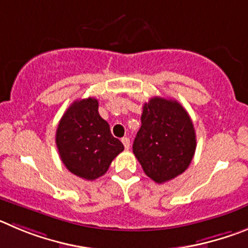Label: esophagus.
Wrapping results in <instances>:
<instances>
[{
	"instance_id": "obj_1",
	"label": "esophagus",
	"mask_w": 248,
	"mask_h": 248,
	"mask_svg": "<svg viewBox=\"0 0 248 248\" xmlns=\"http://www.w3.org/2000/svg\"><path fill=\"white\" fill-rule=\"evenodd\" d=\"M122 143H124V149H129V144H131V140H129L128 137H124L122 138Z\"/></svg>"
}]
</instances>
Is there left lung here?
Instances as JSON below:
<instances>
[{
    "mask_svg": "<svg viewBox=\"0 0 248 248\" xmlns=\"http://www.w3.org/2000/svg\"><path fill=\"white\" fill-rule=\"evenodd\" d=\"M133 153L146 175L158 184L185 171L196 148L190 116L175 100L152 97L143 106Z\"/></svg>",
    "mask_w": 248,
    "mask_h": 248,
    "instance_id": "left-lung-1",
    "label": "left lung"
}]
</instances>
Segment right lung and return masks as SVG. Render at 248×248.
I'll use <instances>...</instances> for the list:
<instances>
[{
    "mask_svg": "<svg viewBox=\"0 0 248 248\" xmlns=\"http://www.w3.org/2000/svg\"><path fill=\"white\" fill-rule=\"evenodd\" d=\"M55 143L66 169L86 180L104 175L124 149L121 140L111 135L93 97L77 100L69 106L58 124Z\"/></svg>",
    "mask_w": 248,
    "mask_h": 248,
    "instance_id": "obj_1",
    "label": "right lung"
}]
</instances>
